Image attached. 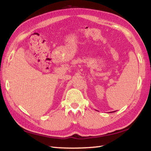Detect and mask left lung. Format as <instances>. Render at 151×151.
I'll return each instance as SVG.
<instances>
[{"label":"left lung","mask_w":151,"mask_h":151,"mask_svg":"<svg viewBox=\"0 0 151 151\" xmlns=\"http://www.w3.org/2000/svg\"><path fill=\"white\" fill-rule=\"evenodd\" d=\"M113 112H115V111H112V112H111V113H113ZM110 113H111V112H110Z\"/></svg>","instance_id":"1"}]
</instances>
